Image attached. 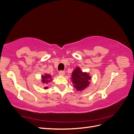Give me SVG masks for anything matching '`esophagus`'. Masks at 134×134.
<instances>
[{"mask_svg":"<svg viewBox=\"0 0 134 134\" xmlns=\"http://www.w3.org/2000/svg\"><path fill=\"white\" fill-rule=\"evenodd\" d=\"M65 74V72L64 71H59V75L60 76H64Z\"/></svg>","mask_w":134,"mask_h":134,"instance_id":"obj_1","label":"esophagus"}]
</instances>
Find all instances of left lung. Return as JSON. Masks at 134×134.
I'll use <instances>...</instances> for the list:
<instances>
[{"label": "left lung", "mask_w": 134, "mask_h": 134, "mask_svg": "<svg viewBox=\"0 0 134 134\" xmlns=\"http://www.w3.org/2000/svg\"><path fill=\"white\" fill-rule=\"evenodd\" d=\"M71 82L77 91H82L91 83V76L87 72H83L79 67H76L72 72Z\"/></svg>", "instance_id": "left-lung-1"}]
</instances>
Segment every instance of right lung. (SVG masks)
Wrapping results in <instances>:
<instances>
[{
    "label": "right lung",
    "instance_id": "obj_1",
    "mask_svg": "<svg viewBox=\"0 0 134 134\" xmlns=\"http://www.w3.org/2000/svg\"><path fill=\"white\" fill-rule=\"evenodd\" d=\"M52 76L50 74H45L41 75V82L44 85V89L47 90L48 88L47 84L52 81Z\"/></svg>",
    "mask_w": 134,
    "mask_h": 134
}]
</instances>
